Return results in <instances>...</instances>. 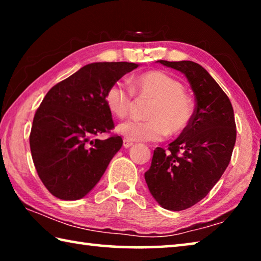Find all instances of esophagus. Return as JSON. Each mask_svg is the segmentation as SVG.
Here are the masks:
<instances>
[{
    "label": "esophagus",
    "mask_w": 261,
    "mask_h": 261,
    "mask_svg": "<svg viewBox=\"0 0 261 261\" xmlns=\"http://www.w3.org/2000/svg\"><path fill=\"white\" fill-rule=\"evenodd\" d=\"M132 145H134V143H132V141L127 140V139H124V140H123V146H124L125 148H129V147H131Z\"/></svg>",
    "instance_id": "esophagus-1"
}]
</instances>
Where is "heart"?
Returning <instances> with one entry per match:
<instances>
[{"label": "heart", "instance_id": "1", "mask_svg": "<svg viewBox=\"0 0 261 261\" xmlns=\"http://www.w3.org/2000/svg\"><path fill=\"white\" fill-rule=\"evenodd\" d=\"M135 93L140 98L152 99L147 117L149 120L130 118L117 125L118 135L130 141H159L168 135H178L191 124L194 108L185 94V87L178 79L163 71H148L132 83L116 81L106 91L105 101L109 112L124 117L135 103Z\"/></svg>", "mask_w": 261, "mask_h": 261}]
</instances>
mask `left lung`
<instances>
[{"label":"left lung","instance_id":"left-lung-1","mask_svg":"<svg viewBox=\"0 0 261 261\" xmlns=\"http://www.w3.org/2000/svg\"><path fill=\"white\" fill-rule=\"evenodd\" d=\"M184 73L196 96L192 122L167 149H154L145 173L159 205L183 211L207 196L230 162L236 123L230 100L213 77L192 61H158Z\"/></svg>","mask_w":261,"mask_h":261}]
</instances>
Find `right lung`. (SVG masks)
<instances>
[{"mask_svg": "<svg viewBox=\"0 0 261 261\" xmlns=\"http://www.w3.org/2000/svg\"><path fill=\"white\" fill-rule=\"evenodd\" d=\"M136 68L129 62H96L48 91L34 115L30 147L39 177L53 196L85 197L120 151V136L95 137L114 127L106 91Z\"/></svg>", "mask_w": 261, "mask_h": 261, "instance_id": "1", "label": "right lung"}]
</instances>
